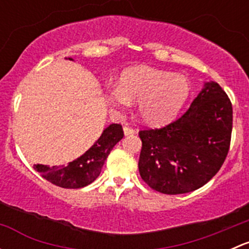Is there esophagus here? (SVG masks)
I'll use <instances>...</instances> for the list:
<instances>
[{
  "label": "esophagus",
  "mask_w": 249,
  "mask_h": 249,
  "mask_svg": "<svg viewBox=\"0 0 249 249\" xmlns=\"http://www.w3.org/2000/svg\"><path fill=\"white\" fill-rule=\"evenodd\" d=\"M136 134V130L131 129L129 126H124V135L125 136H132V135Z\"/></svg>",
  "instance_id": "34e87169"
}]
</instances>
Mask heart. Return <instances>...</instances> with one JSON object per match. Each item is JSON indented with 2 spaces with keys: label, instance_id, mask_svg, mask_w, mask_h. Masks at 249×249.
<instances>
[{
  "label": "heart",
  "instance_id": "obj_1",
  "mask_svg": "<svg viewBox=\"0 0 249 249\" xmlns=\"http://www.w3.org/2000/svg\"><path fill=\"white\" fill-rule=\"evenodd\" d=\"M190 82L173 72L139 66L125 71L119 84L107 91L113 108L126 109L139 102V115L148 125H162L171 120L190 94Z\"/></svg>",
  "mask_w": 249,
  "mask_h": 249
}]
</instances>
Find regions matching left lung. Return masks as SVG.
<instances>
[{
    "label": "left lung",
    "instance_id": "left-lung-1",
    "mask_svg": "<svg viewBox=\"0 0 249 249\" xmlns=\"http://www.w3.org/2000/svg\"><path fill=\"white\" fill-rule=\"evenodd\" d=\"M232 130V106L218 83L205 82L176 122L140 131L139 170L152 189L176 195L205 185L222 167Z\"/></svg>",
    "mask_w": 249,
    "mask_h": 249
}]
</instances>
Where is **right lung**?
I'll list each match as a JSON object with an SVG mask.
<instances>
[{"label":"right lung","instance_id":"1","mask_svg":"<svg viewBox=\"0 0 249 249\" xmlns=\"http://www.w3.org/2000/svg\"><path fill=\"white\" fill-rule=\"evenodd\" d=\"M69 60H73L69 57ZM124 136L122 125L110 124L104 130L99 140L83 155L69 165L47 166L35 165V169L50 183L67 189H78L94 182L101 173V169L110 150Z\"/></svg>","mask_w":249,"mask_h":249}]
</instances>
